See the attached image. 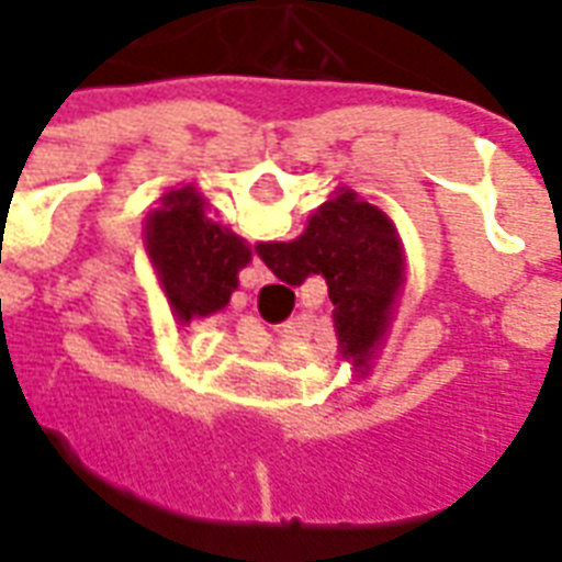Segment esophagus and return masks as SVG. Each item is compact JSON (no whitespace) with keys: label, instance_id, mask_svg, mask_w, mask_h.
Segmentation results:
<instances>
[{"label":"esophagus","instance_id":"1","mask_svg":"<svg viewBox=\"0 0 562 562\" xmlns=\"http://www.w3.org/2000/svg\"><path fill=\"white\" fill-rule=\"evenodd\" d=\"M271 280V271L265 268V262L259 256H254V268H250V285H262V282Z\"/></svg>","mask_w":562,"mask_h":562}]
</instances>
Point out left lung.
I'll list each match as a JSON object with an SVG mask.
<instances>
[{
    "instance_id": "8db88e82",
    "label": "left lung",
    "mask_w": 562,
    "mask_h": 562,
    "mask_svg": "<svg viewBox=\"0 0 562 562\" xmlns=\"http://www.w3.org/2000/svg\"><path fill=\"white\" fill-rule=\"evenodd\" d=\"M148 254L180 321L227 306L238 271L250 262V247L206 218V201L192 187L166 194L148 218Z\"/></svg>"
}]
</instances>
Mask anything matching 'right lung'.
<instances>
[{
    "label": "right lung",
    "instance_id": "obj_1",
    "mask_svg": "<svg viewBox=\"0 0 562 562\" xmlns=\"http://www.w3.org/2000/svg\"><path fill=\"white\" fill-rule=\"evenodd\" d=\"M256 254L291 285L312 273L324 277L344 356L364 368L387 329L402 282V247L387 215L341 189L312 215L303 236L259 245Z\"/></svg>",
    "mask_w": 562,
    "mask_h": 562
}]
</instances>
